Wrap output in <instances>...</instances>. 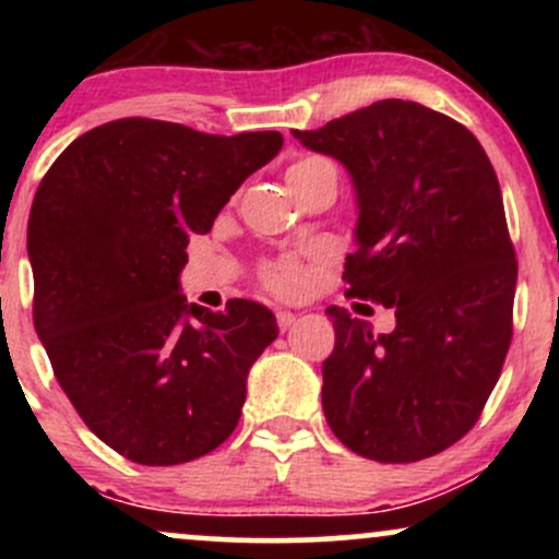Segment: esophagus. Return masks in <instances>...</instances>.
Instances as JSON below:
<instances>
[{
  "label": "esophagus",
  "mask_w": 559,
  "mask_h": 559,
  "mask_svg": "<svg viewBox=\"0 0 559 559\" xmlns=\"http://www.w3.org/2000/svg\"><path fill=\"white\" fill-rule=\"evenodd\" d=\"M297 312H288V310H278V312H275V320H278V329L281 331H288V329H292V325L294 323H297Z\"/></svg>",
  "instance_id": "obj_1"
}]
</instances>
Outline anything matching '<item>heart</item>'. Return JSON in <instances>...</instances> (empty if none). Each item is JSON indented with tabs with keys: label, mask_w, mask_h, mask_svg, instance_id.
<instances>
[{
	"label": "heart",
	"mask_w": 559,
	"mask_h": 559,
	"mask_svg": "<svg viewBox=\"0 0 559 559\" xmlns=\"http://www.w3.org/2000/svg\"><path fill=\"white\" fill-rule=\"evenodd\" d=\"M323 165H331V163H325V159H320V157L299 159V163H294L292 168L286 170L288 186L301 181L307 173L323 168ZM262 284L271 288L273 294H281V297H292V294H299L301 286H305V271H301V265L297 260L271 262V265L262 267Z\"/></svg>",
	"instance_id": "1"
}]
</instances>
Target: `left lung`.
Returning a JSON list of instances; mask_svg holds the SVG:
<instances>
[{
    "mask_svg": "<svg viewBox=\"0 0 559 559\" xmlns=\"http://www.w3.org/2000/svg\"><path fill=\"white\" fill-rule=\"evenodd\" d=\"M292 133L349 170L360 217L346 294L396 318L373 333L325 310V420L360 457H433L476 426L510 349L518 260L497 173L465 126L418 102L381 99Z\"/></svg>",
    "mask_w": 559,
    "mask_h": 559,
    "instance_id": "obj_1",
    "label": "left lung"
}]
</instances>
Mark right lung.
I'll list each match as a JSON object with an SVG mask.
<instances>
[{"mask_svg":"<svg viewBox=\"0 0 559 559\" xmlns=\"http://www.w3.org/2000/svg\"><path fill=\"white\" fill-rule=\"evenodd\" d=\"M284 146L123 118L86 131L38 183L28 217L34 325L92 431L139 465H181L234 433L273 312L178 294L191 234Z\"/></svg>","mask_w":559,"mask_h":559,"instance_id":"right-lung-1","label":"right lung"}]
</instances>
